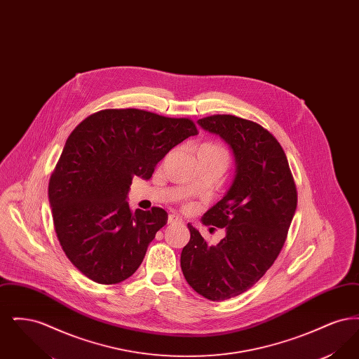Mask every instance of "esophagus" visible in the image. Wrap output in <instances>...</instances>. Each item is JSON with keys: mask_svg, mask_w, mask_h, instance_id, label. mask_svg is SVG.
I'll return each mask as SVG.
<instances>
[{"mask_svg": "<svg viewBox=\"0 0 359 359\" xmlns=\"http://www.w3.org/2000/svg\"><path fill=\"white\" fill-rule=\"evenodd\" d=\"M168 223L170 224H176V223H182V218H179L176 214H171L168 217Z\"/></svg>", "mask_w": 359, "mask_h": 359, "instance_id": "34e87169", "label": "esophagus"}]
</instances>
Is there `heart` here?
I'll return each instance as SVG.
<instances>
[{
  "label": "heart",
  "mask_w": 359,
  "mask_h": 359,
  "mask_svg": "<svg viewBox=\"0 0 359 359\" xmlns=\"http://www.w3.org/2000/svg\"><path fill=\"white\" fill-rule=\"evenodd\" d=\"M198 152H205V154H226L227 152L223 148L222 145L217 144V142H203L199 148Z\"/></svg>",
  "instance_id": "heart-1"
}]
</instances>
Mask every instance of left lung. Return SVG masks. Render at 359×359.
<instances>
[{"label":"left lung","instance_id":"1","mask_svg":"<svg viewBox=\"0 0 359 359\" xmlns=\"http://www.w3.org/2000/svg\"><path fill=\"white\" fill-rule=\"evenodd\" d=\"M231 147L237 175L227 194L203 223L226 229L218 245H208L188 223L191 238L180 256L189 287L212 302L252 288L280 255L297 205L288 158L277 138L259 123L231 114L198 121Z\"/></svg>","mask_w":359,"mask_h":359}]
</instances>
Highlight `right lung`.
I'll return each mask as SVG.
<instances>
[{
	"mask_svg": "<svg viewBox=\"0 0 359 359\" xmlns=\"http://www.w3.org/2000/svg\"><path fill=\"white\" fill-rule=\"evenodd\" d=\"M195 135L189 118L141 109H104L72 130L48 196L56 237L86 277L110 285L136 272L168 214L161 207L133 212L125 201L132 180L151 179L157 163Z\"/></svg>",
	"mask_w": 359,
	"mask_h": 359,
	"instance_id": "1",
	"label": "right lung"
}]
</instances>
